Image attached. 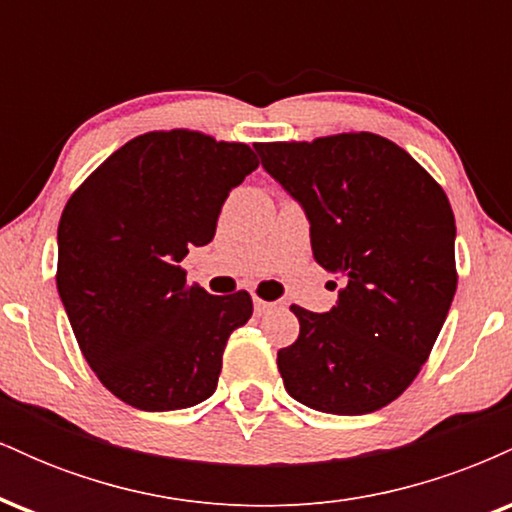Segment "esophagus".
Segmentation results:
<instances>
[{
	"label": "esophagus",
	"mask_w": 512,
	"mask_h": 512,
	"mask_svg": "<svg viewBox=\"0 0 512 512\" xmlns=\"http://www.w3.org/2000/svg\"><path fill=\"white\" fill-rule=\"evenodd\" d=\"M272 308H274V303L262 301V298H255V313L257 315H264V313H267V310H272Z\"/></svg>",
	"instance_id": "1"
}]
</instances>
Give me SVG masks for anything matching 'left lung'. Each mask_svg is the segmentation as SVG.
<instances>
[{"instance_id":"8db88e82","label":"left lung","mask_w":512,"mask_h":512,"mask_svg":"<svg viewBox=\"0 0 512 512\" xmlns=\"http://www.w3.org/2000/svg\"><path fill=\"white\" fill-rule=\"evenodd\" d=\"M255 149L308 211L315 260L344 284L330 313L291 305L301 332L276 354L286 392L325 414L387 407L424 368L455 296L448 195L402 146L373 132Z\"/></svg>"}]
</instances>
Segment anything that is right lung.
Listing matches in <instances>:
<instances>
[{
	"label": "right lung",
	"mask_w": 512,
	"mask_h": 512,
	"mask_svg": "<svg viewBox=\"0 0 512 512\" xmlns=\"http://www.w3.org/2000/svg\"><path fill=\"white\" fill-rule=\"evenodd\" d=\"M257 166L243 142L156 129L113 151L69 197L57 291L81 354L120 402L175 411L214 395L252 298L211 296L187 284L180 262L214 238L228 192Z\"/></svg>",
	"instance_id": "right-lung-1"
}]
</instances>
